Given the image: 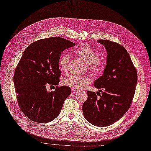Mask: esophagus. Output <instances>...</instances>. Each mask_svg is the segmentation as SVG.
Listing matches in <instances>:
<instances>
[{
    "instance_id": "1",
    "label": "esophagus",
    "mask_w": 151,
    "mask_h": 151,
    "mask_svg": "<svg viewBox=\"0 0 151 151\" xmlns=\"http://www.w3.org/2000/svg\"><path fill=\"white\" fill-rule=\"evenodd\" d=\"M78 90H76V89H72V90H71V92L72 93H76V92H78Z\"/></svg>"
}]
</instances>
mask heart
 I'll return each mask as SVG.
<instances>
[{
	"instance_id": "1",
	"label": "heart",
	"mask_w": 151,
	"mask_h": 151,
	"mask_svg": "<svg viewBox=\"0 0 151 151\" xmlns=\"http://www.w3.org/2000/svg\"><path fill=\"white\" fill-rule=\"evenodd\" d=\"M76 55L87 63L88 69L94 74H99L103 70L104 61L98 57V54L88 45H85L75 51ZM70 61L69 55L64 54L61 56L59 60V66L63 72L67 71L68 69ZM91 79L88 76H71L65 78L63 80V84L73 89L80 90L85 88L91 83Z\"/></svg>"
}]
</instances>
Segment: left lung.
Segmentation results:
<instances>
[{"label": "left lung", "instance_id": "8db88e82", "mask_svg": "<svg viewBox=\"0 0 151 151\" xmlns=\"http://www.w3.org/2000/svg\"><path fill=\"white\" fill-rule=\"evenodd\" d=\"M97 42L106 50V66L103 75L94 83L98 92L87 91L88 98L82 109L83 115L90 123L104 127L118 121L129 109L135 93L137 75L124 47L108 40Z\"/></svg>", "mask_w": 151, "mask_h": 151}]
</instances>
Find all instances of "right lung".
Instances as JSON below:
<instances>
[{"mask_svg":"<svg viewBox=\"0 0 151 151\" xmlns=\"http://www.w3.org/2000/svg\"><path fill=\"white\" fill-rule=\"evenodd\" d=\"M75 45L63 38L53 37L31 43L22 55L14 83L19 107L32 121L46 123L59 115L71 89L57 86L55 91L48 92L46 86L58 84L60 55Z\"/></svg>","mask_w":151,"mask_h":151,"instance_id":"add662e5","label":"right lung"}]
</instances>
